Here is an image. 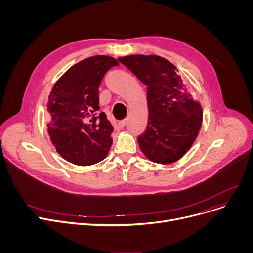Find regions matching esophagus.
<instances>
[{"instance_id": "esophagus-1", "label": "esophagus", "mask_w": 253, "mask_h": 253, "mask_svg": "<svg viewBox=\"0 0 253 253\" xmlns=\"http://www.w3.org/2000/svg\"><path fill=\"white\" fill-rule=\"evenodd\" d=\"M126 125V120H121V121L118 122V127L119 128H124Z\"/></svg>"}]
</instances>
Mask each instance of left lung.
Returning <instances> with one entry per match:
<instances>
[{
    "mask_svg": "<svg viewBox=\"0 0 253 253\" xmlns=\"http://www.w3.org/2000/svg\"><path fill=\"white\" fill-rule=\"evenodd\" d=\"M119 61L148 87L149 121L137 140L155 163H173L187 153L202 125L201 105L188 92L175 66L157 55H128Z\"/></svg>",
    "mask_w": 253,
    "mask_h": 253,
    "instance_id": "left-lung-1",
    "label": "left lung"
}]
</instances>
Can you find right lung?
Wrapping results in <instances>:
<instances>
[{
  "label": "right lung",
  "mask_w": 253,
  "mask_h": 253,
  "mask_svg": "<svg viewBox=\"0 0 253 253\" xmlns=\"http://www.w3.org/2000/svg\"><path fill=\"white\" fill-rule=\"evenodd\" d=\"M117 59L96 55L73 65L53 86L49 95L48 132L66 161L80 166L100 162L108 155L113 126L99 113L98 88Z\"/></svg>",
  "instance_id": "add662e5"
}]
</instances>
